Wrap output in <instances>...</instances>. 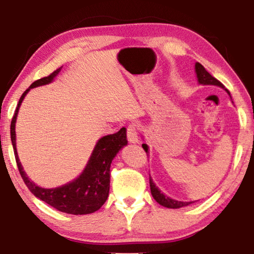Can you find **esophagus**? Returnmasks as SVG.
<instances>
[{"label": "esophagus", "mask_w": 254, "mask_h": 254, "mask_svg": "<svg viewBox=\"0 0 254 254\" xmlns=\"http://www.w3.org/2000/svg\"><path fill=\"white\" fill-rule=\"evenodd\" d=\"M127 137H128V141H129L130 143H137L138 142L137 128L134 124L129 125V126L127 127Z\"/></svg>", "instance_id": "1"}]
</instances>
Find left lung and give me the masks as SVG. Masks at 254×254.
I'll return each mask as SVG.
<instances>
[{"instance_id":"1","label":"left lung","mask_w":254,"mask_h":254,"mask_svg":"<svg viewBox=\"0 0 254 254\" xmlns=\"http://www.w3.org/2000/svg\"><path fill=\"white\" fill-rule=\"evenodd\" d=\"M195 74H196V78H197V82H199V84H202V85H215V86H220V88L223 89L224 86L223 84L220 81H217L216 78L213 77L209 72H208L204 67L199 62H196L195 64ZM225 91L229 95V97L231 98L230 96V92L228 91L227 89H225ZM232 100V99H231ZM234 103V102H232ZM142 147L147 152V155L149 154V147L145 143L142 144ZM149 184H150V190H151V195L154 199L156 200V202H158L161 206L163 207H166V208H172V209H177V208H182V207H185V206H189V204L195 202V201H178V200H175L172 199V197H170L166 195L162 192L161 190L158 189L157 186H156V184L154 183V180L150 177L149 178Z\"/></svg>"}]
</instances>
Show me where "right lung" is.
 Masks as SVG:
<instances>
[{
	"label": "right lung",
	"instance_id": "1",
	"mask_svg": "<svg viewBox=\"0 0 254 254\" xmlns=\"http://www.w3.org/2000/svg\"><path fill=\"white\" fill-rule=\"evenodd\" d=\"M62 67L52 72L50 76L38 79L30 85V88L25 90L19 102L17 104L15 114L10 125V137L15 152L16 163L18 166L19 173L31 193L38 199L43 200L55 209L64 211L72 215H85L95 213L105 203L109 197L110 192V168L113 158L118 152L127 145L126 128L123 127L116 134L106 135L100 137L93 148L85 168L81 172V175L76 177L74 180L64 185L54 187V189H44L34 184L26 172L24 171L22 163L19 161L18 152L16 145V121L18 116L19 107L25 98L27 92L31 89L38 88L41 85H47L54 81V78L61 71Z\"/></svg>",
	"mask_w": 254,
	"mask_h": 254
}]
</instances>
